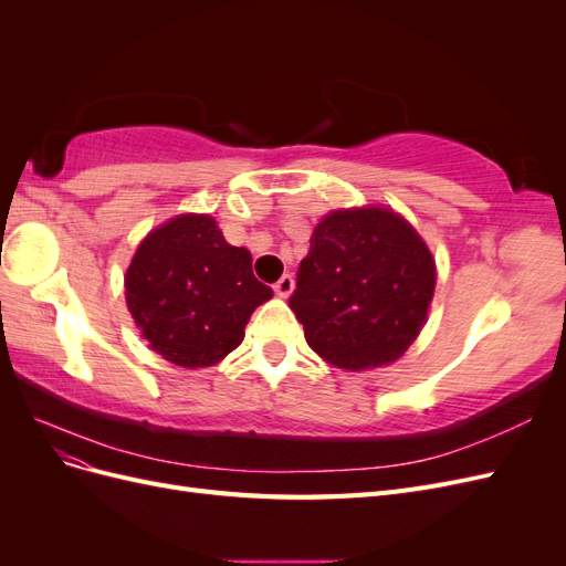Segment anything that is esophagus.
Segmentation results:
<instances>
[{"mask_svg":"<svg viewBox=\"0 0 566 566\" xmlns=\"http://www.w3.org/2000/svg\"><path fill=\"white\" fill-rule=\"evenodd\" d=\"M293 287H295V281H293V276H290V273H285V276H281L276 281V285H273V290H276L279 297H290V293H293Z\"/></svg>","mask_w":566,"mask_h":566,"instance_id":"1","label":"esophagus"}]
</instances>
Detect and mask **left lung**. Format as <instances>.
Here are the masks:
<instances>
[{
  "mask_svg": "<svg viewBox=\"0 0 566 566\" xmlns=\"http://www.w3.org/2000/svg\"><path fill=\"white\" fill-rule=\"evenodd\" d=\"M437 285L430 248L387 208L333 210L312 233L290 310L337 368L387 366L413 345Z\"/></svg>",
  "mask_w": 566,
  "mask_h": 566,
  "instance_id": "left-lung-1",
  "label": "left lung"
}]
</instances>
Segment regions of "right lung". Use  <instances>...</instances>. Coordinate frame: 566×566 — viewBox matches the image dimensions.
Masks as SVG:
<instances>
[{
  "mask_svg": "<svg viewBox=\"0 0 566 566\" xmlns=\"http://www.w3.org/2000/svg\"><path fill=\"white\" fill-rule=\"evenodd\" d=\"M125 297L153 352L202 368L241 345L252 312L273 290L254 279L250 252L229 245L210 214H179L136 248Z\"/></svg>",
  "mask_w": 566,
  "mask_h": 566,
  "instance_id": "right-lung-1",
  "label": "right lung"
}]
</instances>
